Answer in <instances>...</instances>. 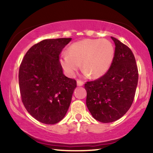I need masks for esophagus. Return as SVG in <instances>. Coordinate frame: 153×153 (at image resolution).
<instances>
[{
  "instance_id": "1",
  "label": "esophagus",
  "mask_w": 153,
  "mask_h": 153,
  "mask_svg": "<svg viewBox=\"0 0 153 153\" xmlns=\"http://www.w3.org/2000/svg\"><path fill=\"white\" fill-rule=\"evenodd\" d=\"M76 83H77V85H78V86H82V85L84 84V83H83V81L81 80H77Z\"/></svg>"
}]
</instances>
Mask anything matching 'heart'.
Wrapping results in <instances>:
<instances>
[{"label": "heart", "mask_w": 153, "mask_h": 153, "mask_svg": "<svg viewBox=\"0 0 153 153\" xmlns=\"http://www.w3.org/2000/svg\"><path fill=\"white\" fill-rule=\"evenodd\" d=\"M114 56V47L108 39H85L73 43L60 61L69 76H74L81 64L85 74L99 78L110 68Z\"/></svg>", "instance_id": "b5f03b06"}]
</instances>
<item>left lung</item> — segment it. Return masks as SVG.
Here are the masks:
<instances>
[{"mask_svg":"<svg viewBox=\"0 0 153 153\" xmlns=\"http://www.w3.org/2000/svg\"><path fill=\"white\" fill-rule=\"evenodd\" d=\"M115 53L107 72L85 83L86 106L95 120L114 122L126 114L134 99L139 73L131 49L115 37Z\"/></svg>","mask_w":153,"mask_h":153,"instance_id":"8db88e82","label":"left lung"}]
</instances>
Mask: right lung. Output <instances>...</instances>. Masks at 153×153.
<instances>
[{
  "label": "right lung",
  "mask_w": 153,
  "mask_h": 153,
  "mask_svg": "<svg viewBox=\"0 0 153 153\" xmlns=\"http://www.w3.org/2000/svg\"><path fill=\"white\" fill-rule=\"evenodd\" d=\"M72 38L48 39L33 45L19 67L23 104L39 122L53 125L65 116L76 81L62 72L59 55Z\"/></svg>",
  "instance_id": "add662e5"
}]
</instances>
